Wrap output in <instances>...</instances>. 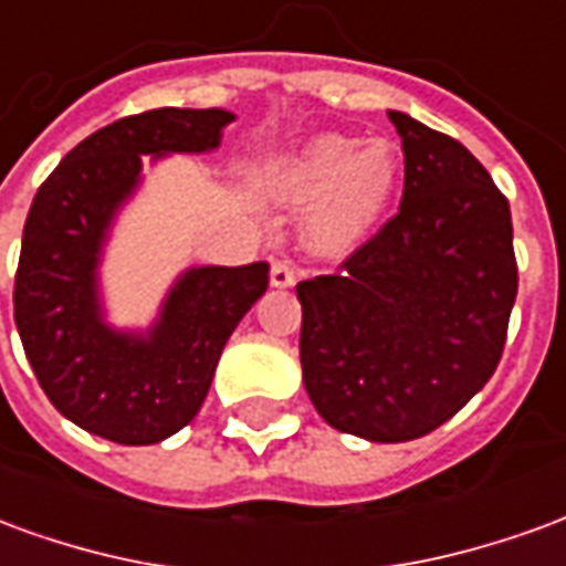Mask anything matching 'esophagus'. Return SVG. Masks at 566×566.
Here are the masks:
<instances>
[{
  "label": "esophagus",
  "instance_id": "34e87169",
  "mask_svg": "<svg viewBox=\"0 0 566 566\" xmlns=\"http://www.w3.org/2000/svg\"><path fill=\"white\" fill-rule=\"evenodd\" d=\"M270 284L272 287H291V284H294V266H291V260H284V258L272 260Z\"/></svg>",
  "mask_w": 566,
  "mask_h": 566
}]
</instances>
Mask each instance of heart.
Returning a JSON list of instances; mask_svg holds the SVG:
<instances>
[{
	"mask_svg": "<svg viewBox=\"0 0 566 566\" xmlns=\"http://www.w3.org/2000/svg\"><path fill=\"white\" fill-rule=\"evenodd\" d=\"M400 163L388 142L357 148L352 136L324 133L306 142L279 172V190L312 202L306 242L318 254H345L369 235L388 206Z\"/></svg>",
	"mask_w": 566,
	"mask_h": 566,
	"instance_id": "b5f03b06",
	"label": "heart"
}]
</instances>
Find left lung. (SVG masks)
<instances>
[{
    "mask_svg": "<svg viewBox=\"0 0 566 566\" xmlns=\"http://www.w3.org/2000/svg\"><path fill=\"white\" fill-rule=\"evenodd\" d=\"M403 139L400 211L296 284L300 360L318 416L369 442L446 424L485 388L518 294L510 202L461 142L388 112Z\"/></svg>",
    "mask_w": 566,
    "mask_h": 566,
    "instance_id": "8db88e82",
    "label": "left lung"
}]
</instances>
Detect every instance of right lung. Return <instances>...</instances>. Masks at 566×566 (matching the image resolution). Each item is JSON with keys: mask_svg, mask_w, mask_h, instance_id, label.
Returning <instances> with one entry per match:
<instances>
[{"mask_svg": "<svg viewBox=\"0 0 566 566\" xmlns=\"http://www.w3.org/2000/svg\"><path fill=\"white\" fill-rule=\"evenodd\" d=\"M233 120L223 108H154L75 145L44 178L23 223L14 324L60 416L120 446H150L190 424L223 345L270 284V263L187 270L148 333L103 321L96 266L142 157L202 154Z\"/></svg>", "mask_w": 566, "mask_h": 566, "instance_id": "1", "label": "right lung"}]
</instances>
